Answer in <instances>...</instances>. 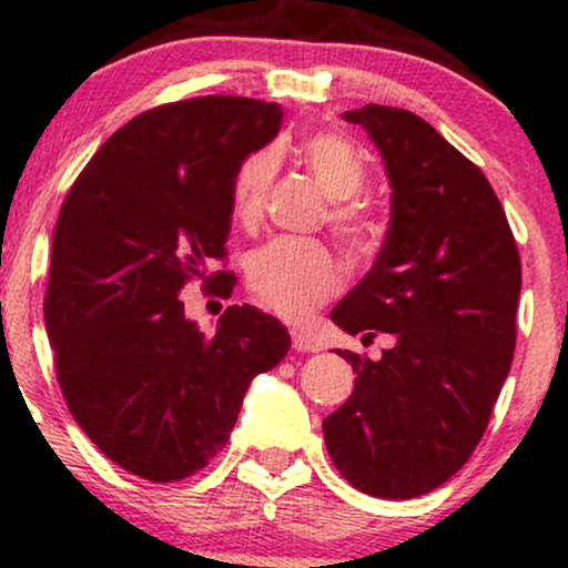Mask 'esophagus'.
I'll use <instances>...</instances> for the list:
<instances>
[{
    "mask_svg": "<svg viewBox=\"0 0 568 568\" xmlns=\"http://www.w3.org/2000/svg\"><path fill=\"white\" fill-rule=\"evenodd\" d=\"M293 349L298 352H321V342L317 338H312L310 334H304V331H293Z\"/></svg>",
    "mask_w": 568,
    "mask_h": 568,
    "instance_id": "1",
    "label": "esophagus"
}]
</instances>
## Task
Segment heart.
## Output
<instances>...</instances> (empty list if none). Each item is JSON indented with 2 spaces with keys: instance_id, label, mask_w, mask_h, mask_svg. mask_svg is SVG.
<instances>
[{
  "instance_id": "b5f03b06",
  "label": "heart",
  "mask_w": 568,
  "mask_h": 568,
  "mask_svg": "<svg viewBox=\"0 0 568 568\" xmlns=\"http://www.w3.org/2000/svg\"><path fill=\"white\" fill-rule=\"evenodd\" d=\"M298 154L331 200V226L357 256H368L382 240V221L352 197L366 186V162L352 141L338 133H312L298 143ZM275 149H256L232 175V207L243 224L262 219L266 194L277 173ZM247 288L277 315L298 321L342 288V266L328 245L310 237H275L256 247L245 264Z\"/></svg>"
}]
</instances>
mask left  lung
Here are the masks:
<instances>
[{
    "instance_id": "obj_1",
    "label": "left lung",
    "mask_w": 568,
    "mask_h": 568,
    "mask_svg": "<svg viewBox=\"0 0 568 568\" xmlns=\"http://www.w3.org/2000/svg\"><path fill=\"white\" fill-rule=\"evenodd\" d=\"M382 152L393 213L368 275L331 312L347 334H393L323 435L336 470L382 499L446 484L484 438L515 349L520 256L478 165L406 109L344 112Z\"/></svg>"
}]
</instances>
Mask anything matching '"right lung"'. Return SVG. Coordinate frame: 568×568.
<instances>
[{
  "mask_svg": "<svg viewBox=\"0 0 568 568\" xmlns=\"http://www.w3.org/2000/svg\"><path fill=\"white\" fill-rule=\"evenodd\" d=\"M280 122L283 109L256 98L162 103L98 149L61 205L44 296L58 384L84 435L139 478L202 470L253 376L291 349L288 328L256 306H230L205 336L179 302L226 256L232 175Z\"/></svg>",
  "mask_w": 568,
  "mask_h": 568,
  "instance_id": "obj_1",
  "label": "right lung"
}]
</instances>
